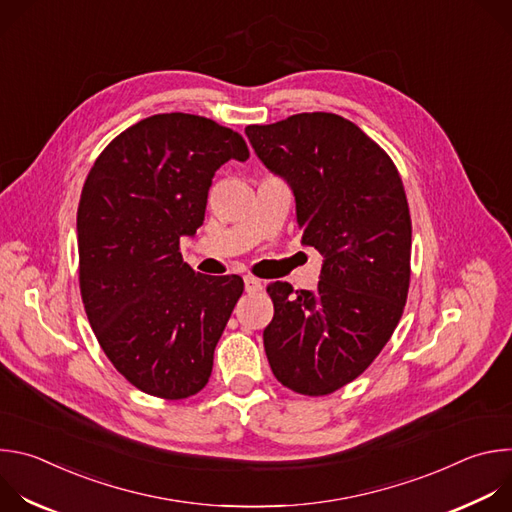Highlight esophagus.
Listing matches in <instances>:
<instances>
[{"instance_id": "1", "label": "esophagus", "mask_w": 512, "mask_h": 512, "mask_svg": "<svg viewBox=\"0 0 512 512\" xmlns=\"http://www.w3.org/2000/svg\"><path fill=\"white\" fill-rule=\"evenodd\" d=\"M261 289H263V281L261 279L251 277V275L245 277V291H247V294H257V291H261Z\"/></svg>"}]
</instances>
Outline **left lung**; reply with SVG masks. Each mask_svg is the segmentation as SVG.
<instances>
[{"instance_id":"8db88e82","label":"left lung","mask_w":512,"mask_h":512,"mask_svg":"<svg viewBox=\"0 0 512 512\" xmlns=\"http://www.w3.org/2000/svg\"><path fill=\"white\" fill-rule=\"evenodd\" d=\"M296 198L302 243L322 257L318 289L275 281L263 346L275 379L302 395L354 381L397 328L409 289L411 218L391 158L352 121L300 113L245 129Z\"/></svg>"}]
</instances>
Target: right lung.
Masks as SVG:
<instances>
[{"label":"right lung","instance_id":"obj_1","mask_svg":"<svg viewBox=\"0 0 512 512\" xmlns=\"http://www.w3.org/2000/svg\"><path fill=\"white\" fill-rule=\"evenodd\" d=\"M247 158L237 131L160 113L117 135L85 180L77 212L85 312L113 367L143 393L186 399L210 379L243 279L194 273L178 245L202 225L216 170Z\"/></svg>","mask_w":512,"mask_h":512}]
</instances>
